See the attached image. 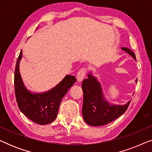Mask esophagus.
<instances>
[{
  "mask_svg": "<svg viewBox=\"0 0 152 152\" xmlns=\"http://www.w3.org/2000/svg\"><path fill=\"white\" fill-rule=\"evenodd\" d=\"M87 70L86 68H82V69L79 70L77 72V82H82V80H84L85 75H86Z\"/></svg>",
  "mask_w": 152,
  "mask_h": 152,
  "instance_id": "34e87169",
  "label": "esophagus"
}]
</instances>
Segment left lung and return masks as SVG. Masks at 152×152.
<instances>
[{"label":"left lung","instance_id":"8db88e82","mask_svg":"<svg viewBox=\"0 0 152 152\" xmlns=\"http://www.w3.org/2000/svg\"><path fill=\"white\" fill-rule=\"evenodd\" d=\"M121 49L136 60L135 53L130 49L124 47ZM82 88L84 93L83 118L91 126L105 125L117 119L126 111L131 102L129 101L124 105L110 104L104 96L100 83L91 73H88V78L83 80Z\"/></svg>","mask_w":152,"mask_h":152}]
</instances>
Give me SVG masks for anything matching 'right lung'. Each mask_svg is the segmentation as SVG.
I'll use <instances>...</instances> for the list:
<instances>
[{"label": "right lung", "mask_w": 152, "mask_h": 152, "mask_svg": "<svg viewBox=\"0 0 152 152\" xmlns=\"http://www.w3.org/2000/svg\"><path fill=\"white\" fill-rule=\"evenodd\" d=\"M22 58L20 51L14 72V88L18 107L20 111L35 123L44 125L56 119L60 103L68 89L76 82L75 77L68 75L57 86L47 92L34 93L26 88L19 71Z\"/></svg>", "instance_id": "add662e5"}]
</instances>
